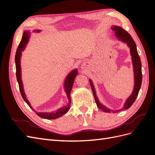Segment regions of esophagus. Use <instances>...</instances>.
I'll return each instance as SVG.
<instances>
[{"mask_svg": "<svg viewBox=\"0 0 155 155\" xmlns=\"http://www.w3.org/2000/svg\"><path fill=\"white\" fill-rule=\"evenodd\" d=\"M81 68H82L83 70H85V66L84 65H82V66H81Z\"/></svg>", "mask_w": 155, "mask_h": 155, "instance_id": "1", "label": "esophagus"}]
</instances>
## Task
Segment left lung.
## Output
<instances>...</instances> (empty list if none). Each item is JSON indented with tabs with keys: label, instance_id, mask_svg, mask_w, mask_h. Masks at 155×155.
<instances>
[{
	"label": "left lung",
	"instance_id": "obj_1",
	"mask_svg": "<svg viewBox=\"0 0 155 155\" xmlns=\"http://www.w3.org/2000/svg\"><path fill=\"white\" fill-rule=\"evenodd\" d=\"M112 31H114L115 33V36L117 38L121 40L124 43H126L128 48H130V55L132 56V61L133 64V68H134V89L131 95L127 99L126 102H125L123 107L120 110H116L115 112H119L122 110H127L129 107H130L131 106L134 102L136 100L137 95H138L139 91L140 89V87L141 85V81H142V72H141V63L140 56L138 55V53L137 51L136 45L135 41L132 39V36L130 35L128 33L124 30L123 28H121L119 26H112L111 27ZM90 85L91 87L92 91H93V95L94 97V100L96 104L100 110H102L104 112L106 113H111L114 112V110H110L107 108L106 106H104L103 104L100 102L96 94V91L94 89V86L93 85V83L91 79H89Z\"/></svg>",
	"mask_w": 155,
	"mask_h": 155
}]
</instances>
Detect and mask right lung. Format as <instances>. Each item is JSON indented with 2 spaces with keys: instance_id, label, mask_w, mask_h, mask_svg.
I'll use <instances>...</instances> for the list:
<instances>
[{
  "instance_id": "add662e5",
  "label": "right lung",
  "mask_w": 155,
  "mask_h": 155,
  "mask_svg": "<svg viewBox=\"0 0 155 155\" xmlns=\"http://www.w3.org/2000/svg\"><path fill=\"white\" fill-rule=\"evenodd\" d=\"M40 30H35L33 32H40ZM30 34L31 32L29 31H25L23 34L22 39L20 41V44L18 46V49H17V51L15 53V67H16V77H17V80H18L19 87V90L20 93L21 94L23 100L25 101V102L28 104V106L30 107L32 110L36 112L37 115H38L40 117L45 119H57L60 117L64 115L65 114L68 112V111L70 110V104H71V99H70V92L72 91L73 84L74 82L75 78L78 75V70L77 69L73 70L72 71L68 74V76H66L64 80V91L66 93V96H67L68 99V103L66 106H63L58 109L57 111L50 112V113H46V112H36L34 110V109L31 106L30 102H28L27 100L25 93L24 92L23 89V82L21 79V52L23 51L25 48L26 47V45L27 44L29 38H30Z\"/></svg>"
}]
</instances>
